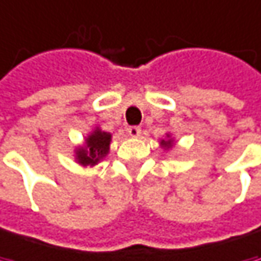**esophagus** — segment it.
Wrapping results in <instances>:
<instances>
[{"label":"esophagus","mask_w":261,"mask_h":261,"mask_svg":"<svg viewBox=\"0 0 261 261\" xmlns=\"http://www.w3.org/2000/svg\"><path fill=\"white\" fill-rule=\"evenodd\" d=\"M127 134H129V137L139 138L141 137V127H138V126H130V127L127 129Z\"/></svg>","instance_id":"esophagus-1"}]
</instances>
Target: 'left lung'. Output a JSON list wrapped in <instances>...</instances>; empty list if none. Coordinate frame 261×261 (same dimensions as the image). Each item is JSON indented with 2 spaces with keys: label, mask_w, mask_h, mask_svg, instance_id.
<instances>
[{
  "label": "left lung",
  "mask_w": 261,
  "mask_h": 261,
  "mask_svg": "<svg viewBox=\"0 0 261 261\" xmlns=\"http://www.w3.org/2000/svg\"><path fill=\"white\" fill-rule=\"evenodd\" d=\"M167 137H169V135H167ZM172 142H173L172 139H167V141H162L163 147H166V148H170V147H172Z\"/></svg>",
  "instance_id": "1"
}]
</instances>
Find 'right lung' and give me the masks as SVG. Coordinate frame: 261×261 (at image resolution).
Instances as JSON below:
<instances>
[{"label":"right lung","mask_w":261,"mask_h":261,"mask_svg":"<svg viewBox=\"0 0 261 261\" xmlns=\"http://www.w3.org/2000/svg\"><path fill=\"white\" fill-rule=\"evenodd\" d=\"M85 141V147L76 150V160L82 166H95L99 160H102L107 155L110 148L111 135L97 127Z\"/></svg>","instance_id":"1"}]
</instances>
